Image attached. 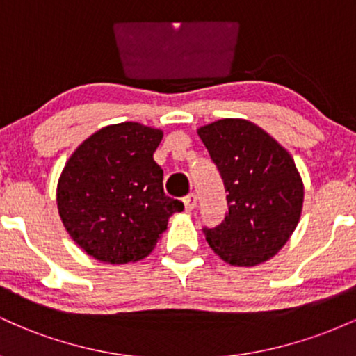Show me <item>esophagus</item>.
Segmentation results:
<instances>
[{"label":"esophagus","instance_id":"34e87169","mask_svg":"<svg viewBox=\"0 0 356 356\" xmlns=\"http://www.w3.org/2000/svg\"><path fill=\"white\" fill-rule=\"evenodd\" d=\"M184 206H186V211L191 212L195 209V206H197V195L195 194H189L184 197Z\"/></svg>","mask_w":356,"mask_h":356}]
</instances>
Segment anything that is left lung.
Wrapping results in <instances>:
<instances>
[{
  "instance_id": "1",
  "label": "left lung",
  "mask_w": 356,
  "mask_h": 356,
  "mask_svg": "<svg viewBox=\"0 0 356 356\" xmlns=\"http://www.w3.org/2000/svg\"><path fill=\"white\" fill-rule=\"evenodd\" d=\"M227 195V214L202 227L212 251L234 266H256L284 246L303 207L295 161L263 129L222 118L199 129Z\"/></svg>"
}]
</instances>
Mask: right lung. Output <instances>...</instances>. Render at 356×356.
I'll list each match as a JSON object with an SVG mask.
<instances>
[{"label": "right lung", "instance_id": "right-lung-1", "mask_svg": "<svg viewBox=\"0 0 356 356\" xmlns=\"http://www.w3.org/2000/svg\"><path fill=\"white\" fill-rule=\"evenodd\" d=\"M157 129L137 122L108 125L81 144L60 175L56 202L65 229L87 254L110 264L152 251L184 204L164 192L154 152Z\"/></svg>", "mask_w": 356, "mask_h": 356}]
</instances>
